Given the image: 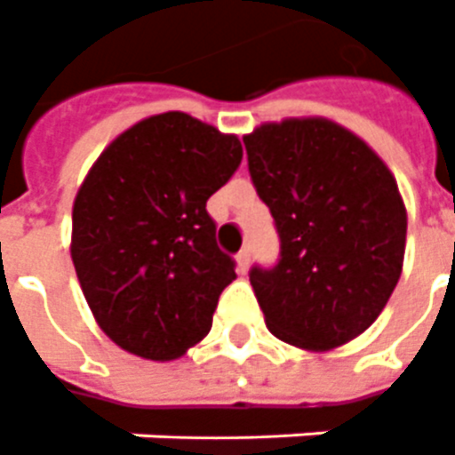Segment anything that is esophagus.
<instances>
[{
  "instance_id": "34e87169",
  "label": "esophagus",
  "mask_w": 455,
  "mask_h": 455,
  "mask_svg": "<svg viewBox=\"0 0 455 455\" xmlns=\"http://www.w3.org/2000/svg\"><path fill=\"white\" fill-rule=\"evenodd\" d=\"M250 259H252V250H250V247H243V250L237 252V264H240V272H247Z\"/></svg>"
}]
</instances>
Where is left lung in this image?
<instances>
[{
  "instance_id": "left-lung-1",
  "label": "left lung",
  "mask_w": 455,
  "mask_h": 455,
  "mask_svg": "<svg viewBox=\"0 0 455 455\" xmlns=\"http://www.w3.org/2000/svg\"><path fill=\"white\" fill-rule=\"evenodd\" d=\"M257 196L279 235L274 267L250 269L267 328L306 350L372 325L402 274L407 211L365 141L328 119H284L244 137Z\"/></svg>"
}]
</instances>
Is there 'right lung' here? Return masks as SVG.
<instances>
[{"label": "right lung", "mask_w": 455, "mask_h": 455, "mask_svg": "<svg viewBox=\"0 0 455 455\" xmlns=\"http://www.w3.org/2000/svg\"><path fill=\"white\" fill-rule=\"evenodd\" d=\"M240 161L237 137L164 112L119 134L90 169L70 257L95 321L127 353L173 360L208 336L235 259L205 203Z\"/></svg>", "instance_id": "right-lung-1"}]
</instances>
